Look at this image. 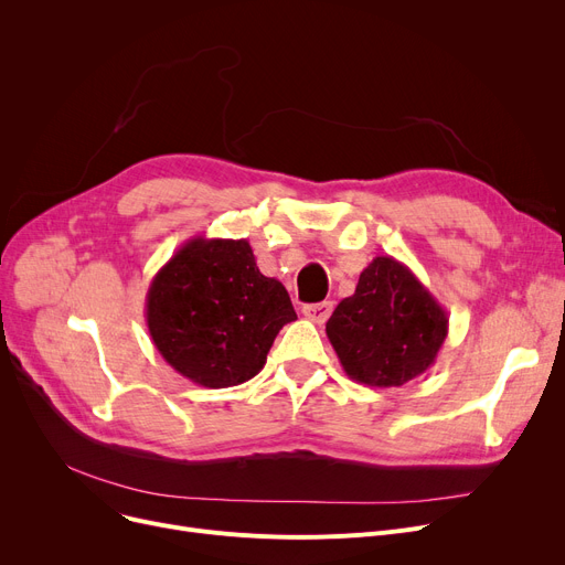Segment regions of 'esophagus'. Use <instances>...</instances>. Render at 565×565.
<instances>
[{
	"label": "esophagus",
	"mask_w": 565,
	"mask_h": 565,
	"mask_svg": "<svg viewBox=\"0 0 565 565\" xmlns=\"http://www.w3.org/2000/svg\"><path fill=\"white\" fill-rule=\"evenodd\" d=\"M332 302H318V305H305L302 307V313L311 320V322H318L322 324L324 320H328L332 316Z\"/></svg>",
	"instance_id": "34e87169"
}]
</instances>
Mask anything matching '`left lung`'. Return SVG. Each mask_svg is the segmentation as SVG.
Wrapping results in <instances>:
<instances>
[{
	"label": "left lung",
	"instance_id": "8db88e82",
	"mask_svg": "<svg viewBox=\"0 0 565 565\" xmlns=\"http://www.w3.org/2000/svg\"><path fill=\"white\" fill-rule=\"evenodd\" d=\"M324 332L350 380L387 390L435 364L449 316L405 263L375 256Z\"/></svg>",
	"mask_w": 565,
	"mask_h": 565
}]
</instances>
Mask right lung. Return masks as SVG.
<instances>
[{
	"label": "right lung",
	"instance_id": "obj_1",
	"mask_svg": "<svg viewBox=\"0 0 565 565\" xmlns=\"http://www.w3.org/2000/svg\"><path fill=\"white\" fill-rule=\"evenodd\" d=\"M292 320L288 290L260 275L245 237H190L146 292V324L158 352L207 390L252 380Z\"/></svg>",
	"mask_w": 565,
	"mask_h": 565
}]
</instances>
